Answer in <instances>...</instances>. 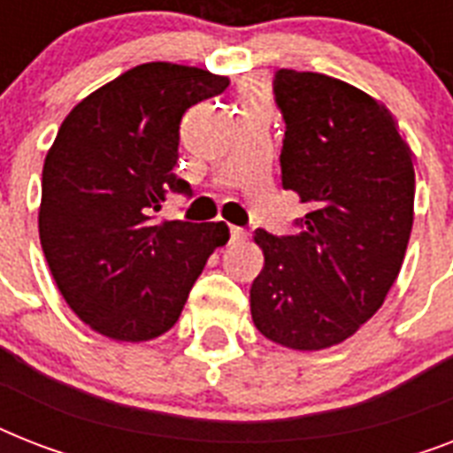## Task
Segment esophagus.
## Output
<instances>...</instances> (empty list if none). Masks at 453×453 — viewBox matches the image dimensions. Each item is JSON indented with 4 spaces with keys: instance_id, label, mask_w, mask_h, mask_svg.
<instances>
[{
    "instance_id": "esophagus-1",
    "label": "esophagus",
    "mask_w": 453,
    "mask_h": 453,
    "mask_svg": "<svg viewBox=\"0 0 453 453\" xmlns=\"http://www.w3.org/2000/svg\"><path fill=\"white\" fill-rule=\"evenodd\" d=\"M249 237V233L244 227H237V226H230V242H244Z\"/></svg>"
}]
</instances>
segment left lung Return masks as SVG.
<instances>
[{
    "instance_id": "left-lung-1",
    "label": "left lung",
    "mask_w": 453,
    "mask_h": 453,
    "mask_svg": "<svg viewBox=\"0 0 453 453\" xmlns=\"http://www.w3.org/2000/svg\"><path fill=\"white\" fill-rule=\"evenodd\" d=\"M282 188L308 213L298 233L256 230L265 265L251 284L263 336L294 350L350 338L400 275L414 223V164L393 115L329 74L277 70Z\"/></svg>"
}]
</instances>
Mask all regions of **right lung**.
Instances as JSON below:
<instances>
[{"label": "right lung", "mask_w": 453, "mask_h": 453, "mask_svg": "<svg viewBox=\"0 0 453 453\" xmlns=\"http://www.w3.org/2000/svg\"><path fill=\"white\" fill-rule=\"evenodd\" d=\"M227 77L173 63L131 67L60 124L42 171L39 240L60 294L103 336L138 343L169 331L226 223H155L171 192L185 110Z\"/></svg>", "instance_id": "right-lung-1"}]
</instances>
